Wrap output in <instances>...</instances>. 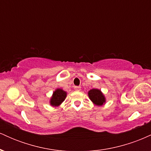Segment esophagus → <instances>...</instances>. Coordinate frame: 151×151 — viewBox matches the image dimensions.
<instances>
[{"label":"esophagus","mask_w":151,"mask_h":151,"mask_svg":"<svg viewBox=\"0 0 151 151\" xmlns=\"http://www.w3.org/2000/svg\"><path fill=\"white\" fill-rule=\"evenodd\" d=\"M74 90H75V91H79L81 90V87L80 86H74Z\"/></svg>","instance_id":"obj_1"}]
</instances>
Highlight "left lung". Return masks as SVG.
I'll return each mask as SVG.
<instances>
[{"label":"left lung","instance_id":"obj_1","mask_svg":"<svg viewBox=\"0 0 151 151\" xmlns=\"http://www.w3.org/2000/svg\"><path fill=\"white\" fill-rule=\"evenodd\" d=\"M88 96L94 105L103 106L106 101L104 94L99 89H92L88 91Z\"/></svg>","mask_w":151,"mask_h":151}]
</instances>
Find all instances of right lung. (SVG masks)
I'll return each mask as SVG.
<instances>
[{
	"instance_id": "1",
	"label": "right lung",
	"mask_w": 151,
	"mask_h": 151,
	"mask_svg": "<svg viewBox=\"0 0 151 151\" xmlns=\"http://www.w3.org/2000/svg\"><path fill=\"white\" fill-rule=\"evenodd\" d=\"M67 91H64L62 89L58 88L53 91L52 95L50 97V104L53 107H58L62 104V103L67 97Z\"/></svg>"
}]
</instances>
